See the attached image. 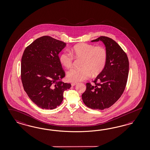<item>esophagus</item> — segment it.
<instances>
[{"label": "esophagus", "instance_id": "1", "mask_svg": "<svg viewBox=\"0 0 150 150\" xmlns=\"http://www.w3.org/2000/svg\"><path fill=\"white\" fill-rule=\"evenodd\" d=\"M77 83H72V84H71V85H72V86H75V85H77Z\"/></svg>", "mask_w": 150, "mask_h": 150}]
</instances>
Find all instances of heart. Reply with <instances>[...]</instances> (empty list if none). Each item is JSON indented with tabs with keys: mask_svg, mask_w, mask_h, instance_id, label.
Here are the masks:
<instances>
[{
	"mask_svg": "<svg viewBox=\"0 0 150 150\" xmlns=\"http://www.w3.org/2000/svg\"><path fill=\"white\" fill-rule=\"evenodd\" d=\"M69 52H64L59 56L60 64L66 68L72 67L73 57L81 59V67L71 69L67 73V78L71 82L85 80L91 76V73L93 76L99 74L103 71L107 62V50L101 45L80 43L72 47Z\"/></svg>",
	"mask_w": 150,
	"mask_h": 150,
	"instance_id": "obj_1",
	"label": "heart"
}]
</instances>
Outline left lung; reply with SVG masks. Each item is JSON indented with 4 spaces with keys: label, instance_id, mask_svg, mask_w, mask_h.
<instances>
[{
    "label": "left lung",
    "instance_id": "8db88e82",
    "mask_svg": "<svg viewBox=\"0 0 150 150\" xmlns=\"http://www.w3.org/2000/svg\"><path fill=\"white\" fill-rule=\"evenodd\" d=\"M102 41L108 52V60L103 71L92 81L87 83L82 100L88 107L103 110L111 107L122 95L127 84L129 61L127 54L115 41L101 36L92 42Z\"/></svg>",
    "mask_w": 150,
    "mask_h": 150
}]
</instances>
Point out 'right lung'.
Masks as SVG:
<instances>
[{
  "label": "right lung",
  "mask_w": 150,
  "mask_h": 150,
  "mask_svg": "<svg viewBox=\"0 0 150 150\" xmlns=\"http://www.w3.org/2000/svg\"><path fill=\"white\" fill-rule=\"evenodd\" d=\"M66 43L50 36L35 40L26 47L21 60V77L24 91L39 107L53 109L62 103L64 91L71 88L58 54Z\"/></svg>",
  "instance_id": "add662e5"
}]
</instances>
